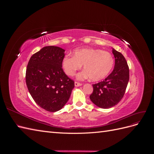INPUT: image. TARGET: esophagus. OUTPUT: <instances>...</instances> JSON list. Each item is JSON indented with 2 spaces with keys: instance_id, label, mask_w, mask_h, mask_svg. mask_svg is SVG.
Listing matches in <instances>:
<instances>
[{
  "instance_id": "34e87169",
  "label": "esophagus",
  "mask_w": 154,
  "mask_h": 154,
  "mask_svg": "<svg viewBox=\"0 0 154 154\" xmlns=\"http://www.w3.org/2000/svg\"><path fill=\"white\" fill-rule=\"evenodd\" d=\"M82 85V83H79L78 82H74V85H75L76 87H79V86H81Z\"/></svg>"
}]
</instances>
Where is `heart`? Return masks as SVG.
<instances>
[{
    "mask_svg": "<svg viewBox=\"0 0 154 154\" xmlns=\"http://www.w3.org/2000/svg\"><path fill=\"white\" fill-rule=\"evenodd\" d=\"M114 63L112 55L107 51L83 48L74 50L73 57L66 55L62 60V67L68 76H72L83 65L85 70L78 74V79L91 78L93 81H100L109 75Z\"/></svg>",
    "mask_w": 154,
    "mask_h": 154,
    "instance_id": "heart-1",
    "label": "heart"
}]
</instances>
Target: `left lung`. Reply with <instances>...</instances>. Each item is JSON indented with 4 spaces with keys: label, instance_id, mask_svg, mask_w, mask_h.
<instances>
[{
    "label": "left lung",
    "instance_id": "left-lung-1",
    "mask_svg": "<svg viewBox=\"0 0 154 154\" xmlns=\"http://www.w3.org/2000/svg\"><path fill=\"white\" fill-rule=\"evenodd\" d=\"M113 71L103 81L93 84L90 99L96 106L109 109L117 105L125 93L129 80V67L124 56L115 49Z\"/></svg>",
    "mask_w": 154,
    "mask_h": 154
}]
</instances>
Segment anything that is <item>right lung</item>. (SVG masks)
Listing matches in <instances>:
<instances>
[{"label": "right lung", "instance_id": "obj_1", "mask_svg": "<svg viewBox=\"0 0 154 154\" xmlns=\"http://www.w3.org/2000/svg\"><path fill=\"white\" fill-rule=\"evenodd\" d=\"M64 52L57 46H46L32 55L26 68V82L31 96L49 112L61 109L74 87V80L62 69Z\"/></svg>", "mask_w": 154, "mask_h": 154}]
</instances>
